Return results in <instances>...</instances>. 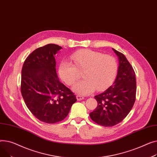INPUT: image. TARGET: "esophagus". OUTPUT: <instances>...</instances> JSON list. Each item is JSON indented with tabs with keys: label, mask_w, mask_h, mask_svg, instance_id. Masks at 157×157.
Returning <instances> with one entry per match:
<instances>
[{
	"label": "esophagus",
	"mask_w": 157,
	"mask_h": 157,
	"mask_svg": "<svg viewBox=\"0 0 157 157\" xmlns=\"http://www.w3.org/2000/svg\"><path fill=\"white\" fill-rule=\"evenodd\" d=\"M84 99V98L83 97V96H79V95L77 96V99L78 101H80V100H82V99Z\"/></svg>",
	"instance_id": "obj_1"
}]
</instances>
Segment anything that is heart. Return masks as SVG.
Listing matches in <instances>:
<instances>
[{"label": "heart", "instance_id": "obj_1", "mask_svg": "<svg viewBox=\"0 0 157 157\" xmlns=\"http://www.w3.org/2000/svg\"><path fill=\"white\" fill-rule=\"evenodd\" d=\"M73 63L63 61L59 67L61 78L69 86L73 85L79 78V73L84 70L81 80L73 87L75 93L89 95L96 89L101 91L106 89L114 80L118 70L115 58L103 55L100 52L82 49L70 56Z\"/></svg>", "mask_w": 157, "mask_h": 157}]
</instances>
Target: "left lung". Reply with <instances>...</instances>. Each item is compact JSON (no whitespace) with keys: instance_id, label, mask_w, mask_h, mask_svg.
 <instances>
[{"instance_id":"1","label":"left lung","mask_w":157,"mask_h":157,"mask_svg":"<svg viewBox=\"0 0 157 157\" xmlns=\"http://www.w3.org/2000/svg\"><path fill=\"white\" fill-rule=\"evenodd\" d=\"M113 50L119 60L117 77L112 86L94 96L98 106L90 113V117L94 122L104 127H112L121 122L129 113L136 100L134 69L124 54Z\"/></svg>"}]
</instances>
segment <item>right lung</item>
I'll return each instance as SVG.
<instances>
[{
  "instance_id": "1",
  "label": "right lung",
  "mask_w": 157,
  "mask_h": 157,
  "mask_svg": "<svg viewBox=\"0 0 157 157\" xmlns=\"http://www.w3.org/2000/svg\"><path fill=\"white\" fill-rule=\"evenodd\" d=\"M62 48L49 44L33 51L21 70V92L31 113L39 121L54 124L65 118L76 96L58 79L55 56Z\"/></svg>"
}]
</instances>
